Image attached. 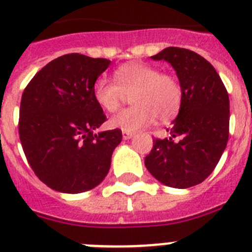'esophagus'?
<instances>
[{"instance_id": "obj_1", "label": "esophagus", "mask_w": 252, "mask_h": 252, "mask_svg": "<svg viewBox=\"0 0 252 252\" xmlns=\"http://www.w3.org/2000/svg\"><path fill=\"white\" fill-rule=\"evenodd\" d=\"M133 136L132 132H128V131H122V137H124L125 140H128L131 139V137Z\"/></svg>"}]
</instances>
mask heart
Returning a JSON list of instances; mask_svg holds the SVG:
<instances>
[{
	"mask_svg": "<svg viewBox=\"0 0 252 252\" xmlns=\"http://www.w3.org/2000/svg\"><path fill=\"white\" fill-rule=\"evenodd\" d=\"M115 81L99 77L92 88L95 103L106 112H116L130 97L131 106L110 120V126L135 132L159 120L175 119L183 104V87L175 75L158 66L127 63L115 72Z\"/></svg>",
	"mask_w": 252,
	"mask_h": 252,
	"instance_id": "1",
	"label": "heart"
}]
</instances>
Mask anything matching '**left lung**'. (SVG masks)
I'll return each instance as SVG.
<instances>
[{
    "mask_svg": "<svg viewBox=\"0 0 252 252\" xmlns=\"http://www.w3.org/2000/svg\"><path fill=\"white\" fill-rule=\"evenodd\" d=\"M166 60L183 87V104L168 128L170 137L155 139L145 166L173 188L202 183L222 157L230 131V98L216 69L192 50L169 46L154 55Z\"/></svg>",
    "mask_w": 252,
    "mask_h": 252,
    "instance_id": "8db88e82",
    "label": "left lung"
}]
</instances>
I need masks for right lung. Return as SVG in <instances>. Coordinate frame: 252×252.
Wrapping results in <instances>:
<instances>
[{
  "label": "right lung",
  "mask_w": 252,
  "mask_h": 252,
  "mask_svg": "<svg viewBox=\"0 0 252 252\" xmlns=\"http://www.w3.org/2000/svg\"><path fill=\"white\" fill-rule=\"evenodd\" d=\"M110 60L72 53L51 60L24 90L19 135L36 177L51 189L82 193L98 186L122 140L120 128L93 133L106 115L93 98Z\"/></svg>",
  "instance_id": "right-lung-1"
}]
</instances>
